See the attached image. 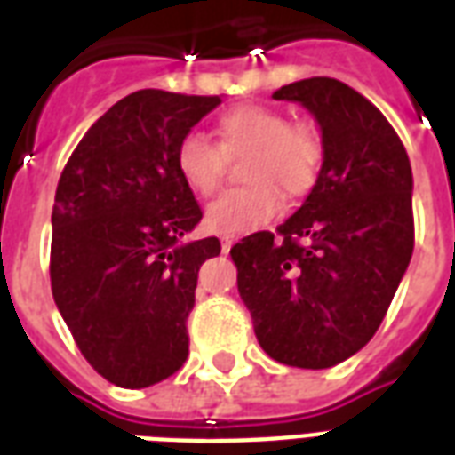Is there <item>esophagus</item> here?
<instances>
[{"label":"esophagus","mask_w":455,"mask_h":455,"mask_svg":"<svg viewBox=\"0 0 455 455\" xmlns=\"http://www.w3.org/2000/svg\"><path fill=\"white\" fill-rule=\"evenodd\" d=\"M234 241H236L234 236H221V251H224V253H228V251H231V246H234Z\"/></svg>","instance_id":"1"}]
</instances>
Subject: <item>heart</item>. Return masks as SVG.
<instances>
[{
    "label": "heart",
    "instance_id": "1",
    "mask_svg": "<svg viewBox=\"0 0 455 455\" xmlns=\"http://www.w3.org/2000/svg\"><path fill=\"white\" fill-rule=\"evenodd\" d=\"M219 143L199 131H189L175 148L180 178L199 197L214 195L227 175L228 156L251 150L246 178L251 185L221 192L204 214L209 231L241 236L263 227L283 207V189L302 197L315 188L324 143L307 121H290L285 112L266 104H238L217 119Z\"/></svg>",
    "mask_w": 455,
    "mask_h": 455
}]
</instances>
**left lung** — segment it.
Here are the masks:
<instances>
[{
  "instance_id": "left-lung-1",
  "label": "left lung",
  "mask_w": 455,
  "mask_h": 455,
  "mask_svg": "<svg viewBox=\"0 0 455 455\" xmlns=\"http://www.w3.org/2000/svg\"><path fill=\"white\" fill-rule=\"evenodd\" d=\"M273 97L315 114L324 163L305 204L231 258L263 351L322 371L371 341L410 266L411 168L390 121L348 84L309 77Z\"/></svg>"
}]
</instances>
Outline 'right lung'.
<instances>
[{
	"mask_svg": "<svg viewBox=\"0 0 455 455\" xmlns=\"http://www.w3.org/2000/svg\"><path fill=\"white\" fill-rule=\"evenodd\" d=\"M221 97L139 90L94 121L65 163L53 204L51 290L104 380L148 387L182 368L199 266L217 236L178 246L202 219L175 148Z\"/></svg>",
	"mask_w": 455,
	"mask_h": 455,
	"instance_id": "obj_1",
	"label": "right lung"
}]
</instances>
